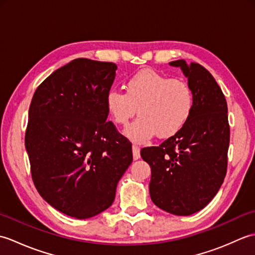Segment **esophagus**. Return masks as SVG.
Instances as JSON below:
<instances>
[{
	"instance_id": "34e87169",
	"label": "esophagus",
	"mask_w": 255,
	"mask_h": 255,
	"mask_svg": "<svg viewBox=\"0 0 255 255\" xmlns=\"http://www.w3.org/2000/svg\"><path fill=\"white\" fill-rule=\"evenodd\" d=\"M132 155L133 160H138L140 158V148L136 144L132 145Z\"/></svg>"
}]
</instances>
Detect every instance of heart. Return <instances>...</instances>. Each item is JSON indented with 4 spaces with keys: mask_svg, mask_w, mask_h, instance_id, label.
<instances>
[{
    "mask_svg": "<svg viewBox=\"0 0 255 255\" xmlns=\"http://www.w3.org/2000/svg\"><path fill=\"white\" fill-rule=\"evenodd\" d=\"M126 93L117 89L107 92L106 108L113 121L126 126L136 115L140 116L126 129V136L143 143L156 133L167 138L185 126L194 110V93L182 79H169L153 70H141L125 82Z\"/></svg>",
    "mask_w": 255,
    "mask_h": 255,
    "instance_id": "b5f03b06",
    "label": "heart"
}]
</instances>
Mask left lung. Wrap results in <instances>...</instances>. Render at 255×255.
<instances>
[{"label": "left lung", "instance_id": "obj_1", "mask_svg": "<svg viewBox=\"0 0 255 255\" xmlns=\"http://www.w3.org/2000/svg\"><path fill=\"white\" fill-rule=\"evenodd\" d=\"M181 68L194 93L185 126L159 147L141 149L151 167L149 192L159 208L177 216L203 209L224 183L230 127L226 97L213 75L198 63L170 62Z\"/></svg>", "mask_w": 255, "mask_h": 255}]
</instances>
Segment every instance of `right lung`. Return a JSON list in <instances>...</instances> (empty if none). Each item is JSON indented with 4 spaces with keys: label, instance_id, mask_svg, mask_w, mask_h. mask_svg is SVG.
Listing matches in <instances>:
<instances>
[{
    "label": "right lung",
    "instance_id": "add662e5",
    "mask_svg": "<svg viewBox=\"0 0 255 255\" xmlns=\"http://www.w3.org/2000/svg\"><path fill=\"white\" fill-rule=\"evenodd\" d=\"M117 66L74 59L38 86L29 106L25 147L40 196L70 217L107 209L132 162L131 143L106 122L107 92Z\"/></svg>",
    "mask_w": 255,
    "mask_h": 255
}]
</instances>
